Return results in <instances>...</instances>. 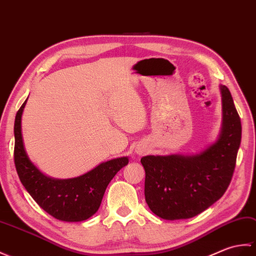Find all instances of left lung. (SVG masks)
I'll return each instance as SVG.
<instances>
[{"label": "left lung", "mask_w": 256, "mask_h": 256, "mask_svg": "<svg viewBox=\"0 0 256 256\" xmlns=\"http://www.w3.org/2000/svg\"><path fill=\"white\" fill-rule=\"evenodd\" d=\"M222 129L200 154L146 156L144 196L153 214L166 220L188 219L220 200L234 172L241 144V119L229 88L222 85Z\"/></svg>", "instance_id": "left-lung-1"}]
</instances>
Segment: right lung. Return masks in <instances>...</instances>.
I'll use <instances>...</instances> for the list:
<instances>
[{
	"label": "right lung",
	"mask_w": 256,
	"mask_h": 256,
	"mask_svg": "<svg viewBox=\"0 0 256 256\" xmlns=\"http://www.w3.org/2000/svg\"><path fill=\"white\" fill-rule=\"evenodd\" d=\"M26 102L17 112L14 124V162L22 184L34 200L54 218L68 222L88 219L98 210L107 185L119 170L127 166L128 158L102 163L76 178H48L30 161L24 149L20 122Z\"/></svg>",
	"instance_id": "add662e5"
}]
</instances>
